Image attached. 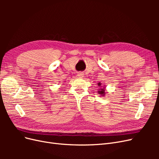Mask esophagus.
Segmentation results:
<instances>
[{"label":"esophagus","instance_id":"34e87169","mask_svg":"<svg viewBox=\"0 0 159 159\" xmlns=\"http://www.w3.org/2000/svg\"><path fill=\"white\" fill-rule=\"evenodd\" d=\"M78 78H82L84 77V74L83 72H78Z\"/></svg>","mask_w":159,"mask_h":159}]
</instances>
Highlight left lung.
I'll return each mask as SVG.
<instances>
[{
    "mask_svg": "<svg viewBox=\"0 0 159 159\" xmlns=\"http://www.w3.org/2000/svg\"><path fill=\"white\" fill-rule=\"evenodd\" d=\"M98 85L99 87L100 88L99 89V90H98L99 94H100L101 95L104 96V95H105V85H102V84H101L100 82H99V83L98 84Z\"/></svg>",
    "mask_w": 159,
    "mask_h": 159,
    "instance_id": "obj_1",
    "label": "left lung"
}]
</instances>
